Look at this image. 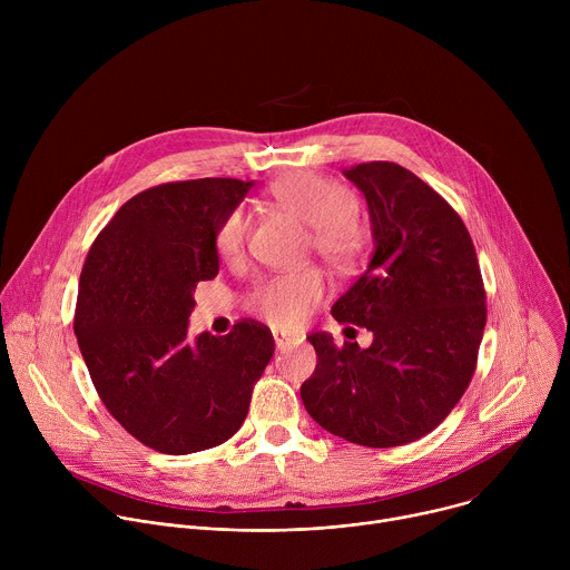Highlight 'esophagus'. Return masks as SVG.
<instances>
[{"instance_id": "1", "label": "esophagus", "mask_w": 570, "mask_h": 570, "mask_svg": "<svg viewBox=\"0 0 570 570\" xmlns=\"http://www.w3.org/2000/svg\"><path fill=\"white\" fill-rule=\"evenodd\" d=\"M299 343V338L297 336H293V334H275V347L279 350V352H286V350H291L293 345H297Z\"/></svg>"}]
</instances>
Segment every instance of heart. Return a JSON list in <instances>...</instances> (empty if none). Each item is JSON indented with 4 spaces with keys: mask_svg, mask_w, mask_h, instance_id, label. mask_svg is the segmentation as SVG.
Returning <instances> with one entry per match:
<instances>
[{
    "mask_svg": "<svg viewBox=\"0 0 570 570\" xmlns=\"http://www.w3.org/2000/svg\"><path fill=\"white\" fill-rule=\"evenodd\" d=\"M271 196L282 209L308 225L315 255L343 273L358 266L367 248V232L356 216L358 200L347 187L311 174H297L273 183ZM246 243L248 216L238 207L229 209L214 234L216 255L234 264L246 253ZM324 275L317 268H304L259 282L248 295V306L273 327L293 330L324 297Z\"/></svg>",
    "mask_w": 570,
    "mask_h": 570,
    "instance_id": "obj_1",
    "label": "heart"
}]
</instances>
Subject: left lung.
Segmentation results:
<instances>
[{
	"label": "left lung",
	"mask_w": 570,
	"mask_h": 570,
	"mask_svg": "<svg viewBox=\"0 0 570 570\" xmlns=\"http://www.w3.org/2000/svg\"><path fill=\"white\" fill-rule=\"evenodd\" d=\"M345 176L367 200L374 253L332 315L374 341L338 347L330 334H311L317 365L299 394L324 431L361 446H401L438 429L469 387L484 284L462 218L413 171L367 161Z\"/></svg>",
	"instance_id": "obj_1"
}]
</instances>
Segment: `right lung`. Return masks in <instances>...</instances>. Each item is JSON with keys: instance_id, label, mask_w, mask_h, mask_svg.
I'll return each instance as SVG.
<instances>
[{"instance_id": "right-lung-1", "label": "right lung", "mask_w": 570, "mask_h": 570, "mask_svg": "<svg viewBox=\"0 0 570 570\" xmlns=\"http://www.w3.org/2000/svg\"><path fill=\"white\" fill-rule=\"evenodd\" d=\"M253 183L200 178L150 187L119 207L80 271L73 334L108 413L169 455L229 440L273 358L271 330L238 320L187 338L198 282L218 275L214 234Z\"/></svg>"}]
</instances>
